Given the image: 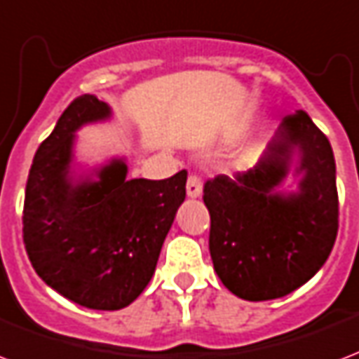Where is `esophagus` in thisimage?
Returning <instances> with one entry per match:
<instances>
[{
  "mask_svg": "<svg viewBox=\"0 0 359 359\" xmlns=\"http://www.w3.org/2000/svg\"><path fill=\"white\" fill-rule=\"evenodd\" d=\"M202 195V182L198 176H189L187 180V196L191 198H198Z\"/></svg>",
  "mask_w": 359,
  "mask_h": 359,
  "instance_id": "34e87169",
  "label": "esophagus"
}]
</instances>
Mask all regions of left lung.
<instances>
[{
  "instance_id": "8db88e82",
  "label": "left lung",
  "mask_w": 359,
  "mask_h": 359,
  "mask_svg": "<svg viewBox=\"0 0 359 359\" xmlns=\"http://www.w3.org/2000/svg\"><path fill=\"white\" fill-rule=\"evenodd\" d=\"M292 173L297 191L279 187ZM214 271L236 297L269 301L306 284L330 257L339 229L335 158L304 111L287 115L244 174L204 185Z\"/></svg>"
}]
</instances>
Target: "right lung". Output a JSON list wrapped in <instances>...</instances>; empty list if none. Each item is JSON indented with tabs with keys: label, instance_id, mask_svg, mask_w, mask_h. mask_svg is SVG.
Instances as JSON below:
<instances>
[{
	"label": "right lung",
	"instance_id": "add662e5",
	"mask_svg": "<svg viewBox=\"0 0 359 359\" xmlns=\"http://www.w3.org/2000/svg\"><path fill=\"white\" fill-rule=\"evenodd\" d=\"M111 115L94 94L75 98L36 151L24 198L32 266L55 292L94 311L125 309L149 284L187 182L185 170L168 180H128L118 157L81 168L75 132Z\"/></svg>",
	"mask_w": 359,
	"mask_h": 359
}]
</instances>
